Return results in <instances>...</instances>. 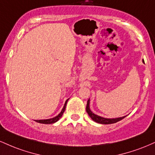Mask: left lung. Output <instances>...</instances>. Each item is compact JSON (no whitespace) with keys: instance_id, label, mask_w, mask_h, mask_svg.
<instances>
[{"instance_id":"left-lung-1","label":"left lung","mask_w":155,"mask_h":155,"mask_svg":"<svg viewBox=\"0 0 155 155\" xmlns=\"http://www.w3.org/2000/svg\"><path fill=\"white\" fill-rule=\"evenodd\" d=\"M143 62L144 63L143 60ZM86 111L87 112L89 116L91 117L92 120L95 121L96 122H97V123L104 124L116 123V122L122 120V119H124V117H120V118H116V119H106V118H104V117H101L100 116H97V115H96L95 114L92 113L91 110L90 109V99L87 101V106H86Z\"/></svg>"}]
</instances>
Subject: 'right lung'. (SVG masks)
<instances>
[{
  "instance_id": "right-lung-1",
  "label": "right lung",
  "mask_w": 155,
  "mask_h": 155,
  "mask_svg": "<svg viewBox=\"0 0 155 155\" xmlns=\"http://www.w3.org/2000/svg\"><path fill=\"white\" fill-rule=\"evenodd\" d=\"M68 101V100L65 101V105H64L63 110H62L61 112H60V113L57 117H55L52 119H49V120H35V122H39V123H42V124H52V123H54V122H56L57 121H58L60 120V117H61L62 115L63 114L64 111H65V106H66Z\"/></svg>"
}]
</instances>
